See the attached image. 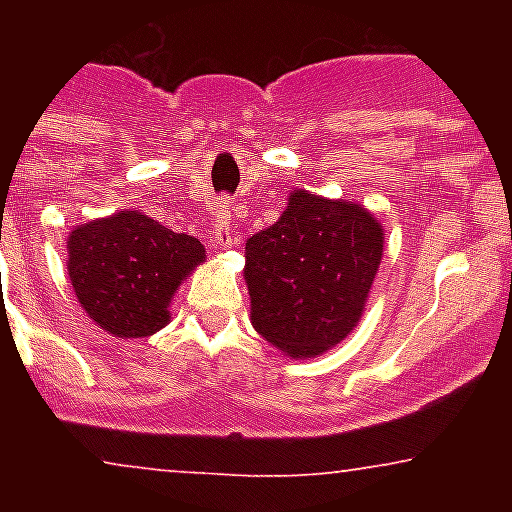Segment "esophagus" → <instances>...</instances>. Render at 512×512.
I'll return each mask as SVG.
<instances>
[{"label": "esophagus", "mask_w": 512, "mask_h": 512, "mask_svg": "<svg viewBox=\"0 0 512 512\" xmlns=\"http://www.w3.org/2000/svg\"><path fill=\"white\" fill-rule=\"evenodd\" d=\"M212 247H231L233 244V217H231V201L220 199L212 217Z\"/></svg>", "instance_id": "esophagus-1"}]
</instances>
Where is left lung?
Wrapping results in <instances>:
<instances>
[{
    "label": "left lung",
    "mask_w": 512,
    "mask_h": 512,
    "mask_svg": "<svg viewBox=\"0 0 512 512\" xmlns=\"http://www.w3.org/2000/svg\"><path fill=\"white\" fill-rule=\"evenodd\" d=\"M382 257V228L364 207L295 191L279 223L247 241L252 324L292 358L348 337Z\"/></svg>",
    "instance_id": "8db88e82"
}]
</instances>
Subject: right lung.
I'll return each instance as SVG.
<instances>
[{
  "instance_id": "add662e5",
  "label": "right lung",
  "mask_w": 512,
  "mask_h": 512,
  "mask_svg": "<svg viewBox=\"0 0 512 512\" xmlns=\"http://www.w3.org/2000/svg\"><path fill=\"white\" fill-rule=\"evenodd\" d=\"M201 260L199 239L143 212H116L68 236V276L79 303L122 340L154 335L170 321V297Z\"/></svg>"
}]
</instances>
